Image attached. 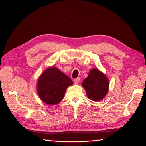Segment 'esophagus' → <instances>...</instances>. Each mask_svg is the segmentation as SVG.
Listing matches in <instances>:
<instances>
[{"instance_id": "34e87169", "label": "esophagus", "mask_w": 146, "mask_h": 146, "mask_svg": "<svg viewBox=\"0 0 146 146\" xmlns=\"http://www.w3.org/2000/svg\"><path fill=\"white\" fill-rule=\"evenodd\" d=\"M80 78H79V77H77V78L74 79V83L75 84H77V83H79V82H80Z\"/></svg>"}]
</instances>
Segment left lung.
<instances>
[{
	"label": "left lung",
	"mask_w": 146,
	"mask_h": 146,
	"mask_svg": "<svg viewBox=\"0 0 146 146\" xmlns=\"http://www.w3.org/2000/svg\"><path fill=\"white\" fill-rule=\"evenodd\" d=\"M82 86L85 88L88 98L93 101H99L107 94L109 81L104 73L94 68L83 80Z\"/></svg>",
	"instance_id": "1"
}]
</instances>
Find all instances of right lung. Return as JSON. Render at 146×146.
<instances>
[{
    "mask_svg": "<svg viewBox=\"0 0 146 146\" xmlns=\"http://www.w3.org/2000/svg\"><path fill=\"white\" fill-rule=\"evenodd\" d=\"M72 84L68 76L56 68L51 67L47 69L38 78V94L44 102L55 105L62 100L66 89Z\"/></svg>",
    "mask_w": 146,
    "mask_h": 146,
    "instance_id": "add662e5",
    "label": "right lung"
}]
</instances>
